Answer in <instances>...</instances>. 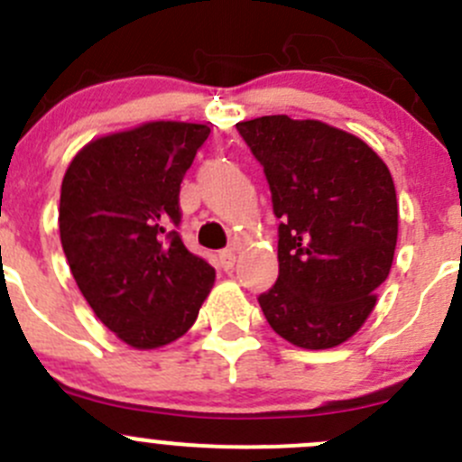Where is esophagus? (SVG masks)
I'll use <instances>...</instances> for the list:
<instances>
[{"label":"esophagus","mask_w":462,"mask_h":462,"mask_svg":"<svg viewBox=\"0 0 462 462\" xmlns=\"http://www.w3.org/2000/svg\"><path fill=\"white\" fill-rule=\"evenodd\" d=\"M233 264H236V254H233L231 249L220 251V267L225 269V272H229V269H233Z\"/></svg>","instance_id":"34e87169"}]
</instances>
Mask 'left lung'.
Segmentation results:
<instances>
[{"label": "left lung", "instance_id": "1", "mask_svg": "<svg viewBox=\"0 0 462 462\" xmlns=\"http://www.w3.org/2000/svg\"><path fill=\"white\" fill-rule=\"evenodd\" d=\"M267 175L278 281L258 296L272 330L337 348L371 317L397 245V198L380 154L350 132L287 114L237 123Z\"/></svg>", "mask_w": 462, "mask_h": 462}]
</instances>
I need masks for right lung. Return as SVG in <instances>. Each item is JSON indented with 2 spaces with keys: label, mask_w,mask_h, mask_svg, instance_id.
I'll list each match as a JSON object with an SVG mask.
<instances>
[{
  "label": "right lung",
  "mask_w": 462,
  "mask_h": 462,
  "mask_svg": "<svg viewBox=\"0 0 462 462\" xmlns=\"http://www.w3.org/2000/svg\"><path fill=\"white\" fill-rule=\"evenodd\" d=\"M211 127L148 121L91 139L60 190V242L89 308L136 350L189 332L216 269L190 254L180 225V184Z\"/></svg>",
  "instance_id": "right-lung-1"
}]
</instances>
